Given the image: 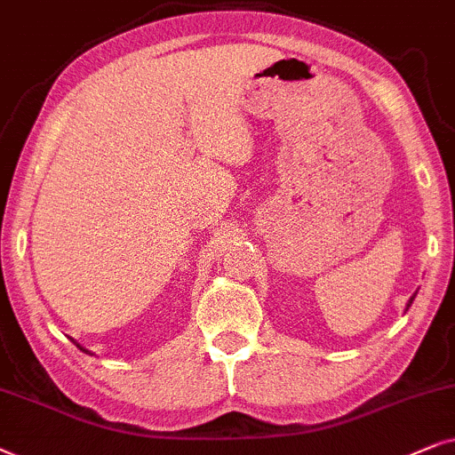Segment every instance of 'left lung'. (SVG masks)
Returning a JSON list of instances; mask_svg holds the SVG:
<instances>
[{
  "instance_id": "1",
  "label": "left lung",
  "mask_w": 455,
  "mask_h": 455,
  "mask_svg": "<svg viewBox=\"0 0 455 455\" xmlns=\"http://www.w3.org/2000/svg\"><path fill=\"white\" fill-rule=\"evenodd\" d=\"M414 298H416V295H411V298H410V301H408V307L411 306V301H414Z\"/></svg>"
}]
</instances>
